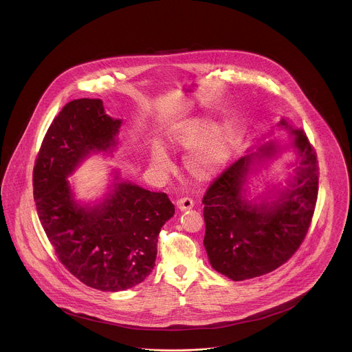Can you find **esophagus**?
Returning <instances> with one entry per match:
<instances>
[{
	"label": "esophagus",
	"instance_id": "1",
	"mask_svg": "<svg viewBox=\"0 0 352 352\" xmlns=\"http://www.w3.org/2000/svg\"><path fill=\"white\" fill-rule=\"evenodd\" d=\"M177 207L182 210V211H186V210H191L194 207V201L191 198H182L180 201H177Z\"/></svg>",
	"mask_w": 352,
	"mask_h": 352
}]
</instances>
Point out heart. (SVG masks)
I'll use <instances>...</instances> for the list:
<instances>
[{
	"instance_id": "1",
	"label": "heart",
	"mask_w": 352,
	"mask_h": 352,
	"mask_svg": "<svg viewBox=\"0 0 352 352\" xmlns=\"http://www.w3.org/2000/svg\"><path fill=\"white\" fill-rule=\"evenodd\" d=\"M165 145L184 155L187 172L201 180L218 176L229 165L234 146V133L225 123L207 118H190L173 124L165 134ZM151 168L160 175L172 170V160L164 146L155 144L149 151Z\"/></svg>"
}]
</instances>
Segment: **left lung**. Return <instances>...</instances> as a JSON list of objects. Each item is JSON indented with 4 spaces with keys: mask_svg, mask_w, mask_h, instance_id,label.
I'll use <instances>...</instances> for the list:
<instances>
[{
    "mask_svg": "<svg viewBox=\"0 0 352 352\" xmlns=\"http://www.w3.org/2000/svg\"><path fill=\"white\" fill-rule=\"evenodd\" d=\"M286 133L239 158L203 198L204 248L211 267L232 280L268 274L286 263L305 239L317 201L318 166L306 134L282 118ZM272 127L265 135H271ZM292 150L294 168L283 184L257 195L251 179L282 151ZM253 190V189H252Z\"/></svg>",
    "mask_w": 352,
    "mask_h": 352,
    "instance_id": "left-lung-1",
    "label": "left lung"
}]
</instances>
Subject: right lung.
Instances as JSON below:
<instances>
[{
    "instance_id": "right-lung-1",
    "label": "right lung",
    "mask_w": 352,
    "mask_h": 352,
    "mask_svg": "<svg viewBox=\"0 0 352 352\" xmlns=\"http://www.w3.org/2000/svg\"><path fill=\"white\" fill-rule=\"evenodd\" d=\"M122 119L100 99L66 104L52 120L34 168V199L60 263L84 285L123 292L144 282L155 265L158 233L175 214L164 192H151L111 170L94 201L76 197L70 177L92 154H112Z\"/></svg>"
}]
</instances>
